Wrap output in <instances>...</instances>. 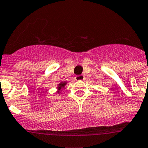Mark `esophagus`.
Returning <instances> with one entry per match:
<instances>
[{
  "label": "esophagus",
  "mask_w": 148,
  "mask_h": 148,
  "mask_svg": "<svg viewBox=\"0 0 148 148\" xmlns=\"http://www.w3.org/2000/svg\"><path fill=\"white\" fill-rule=\"evenodd\" d=\"M85 79V77L83 75H78L75 77V79L77 81H79V80H83Z\"/></svg>",
  "instance_id": "esophagus-1"
}]
</instances>
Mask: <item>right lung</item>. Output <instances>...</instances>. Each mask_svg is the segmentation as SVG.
Here are the masks:
<instances>
[{
	"label": "right lung",
	"mask_w": 148,
	"mask_h": 148,
	"mask_svg": "<svg viewBox=\"0 0 148 148\" xmlns=\"http://www.w3.org/2000/svg\"><path fill=\"white\" fill-rule=\"evenodd\" d=\"M67 83L68 82H61L60 83H59L58 85H57V91H56V93L58 94H60L62 92V88H63L65 86V85L67 84Z\"/></svg>",
	"instance_id": "1"
}]
</instances>
